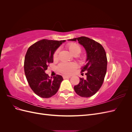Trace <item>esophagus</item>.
<instances>
[{
	"instance_id": "esophagus-1",
	"label": "esophagus",
	"mask_w": 132,
	"mask_h": 132,
	"mask_svg": "<svg viewBox=\"0 0 132 132\" xmlns=\"http://www.w3.org/2000/svg\"><path fill=\"white\" fill-rule=\"evenodd\" d=\"M63 78L64 79L70 78H71V76H70V75H63Z\"/></svg>"
}]
</instances>
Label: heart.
I'll return each instance as SVG.
<instances>
[{"mask_svg":"<svg viewBox=\"0 0 132 132\" xmlns=\"http://www.w3.org/2000/svg\"><path fill=\"white\" fill-rule=\"evenodd\" d=\"M70 52L74 56H77L80 53L81 51V48L80 46L77 43H69L67 46ZM59 51L57 50L53 54V59L56 60L58 58ZM77 65L74 63H65L63 62L60 64L58 66V69L59 71L63 74H70L76 68Z\"/></svg>","mask_w":132,"mask_h":132,"instance_id":"1","label":"heart"}]
</instances>
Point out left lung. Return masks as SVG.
Masks as SVG:
<instances>
[{
    "label": "left lung",
    "instance_id": "8db88e82",
    "mask_svg": "<svg viewBox=\"0 0 132 132\" xmlns=\"http://www.w3.org/2000/svg\"><path fill=\"white\" fill-rule=\"evenodd\" d=\"M68 40L78 41L85 50L86 64L82 68L81 73L86 71V78H80L79 83L74 89L80 96L91 97L100 89L104 80L107 65L106 52L101 45L88 37L82 36Z\"/></svg>",
    "mask_w": 132,
    "mask_h": 132
}]
</instances>
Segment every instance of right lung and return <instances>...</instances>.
<instances>
[{"mask_svg":"<svg viewBox=\"0 0 132 132\" xmlns=\"http://www.w3.org/2000/svg\"><path fill=\"white\" fill-rule=\"evenodd\" d=\"M65 40L43 39L28 49L24 61V71L28 83L32 91L42 98H49L57 93L63 80L61 75L53 78L45 73L50 63L53 62V54Z\"/></svg>","mask_w":132,"mask_h":132,"instance_id":"obj_1","label":"right lung"}]
</instances>
